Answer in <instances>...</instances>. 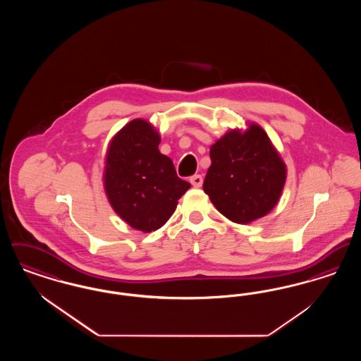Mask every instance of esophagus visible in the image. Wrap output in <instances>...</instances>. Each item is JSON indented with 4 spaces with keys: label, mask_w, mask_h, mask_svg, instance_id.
Wrapping results in <instances>:
<instances>
[{
    "label": "esophagus",
    "mask_w": 361,
    "mask_h": 361,
    "mask_svg": "<svg viewBox=\"0 0 361 361\" xmlns=\"http://www.w3.org/2000/svg\"><path fill=\"white\" fill-rule=\"evenodd\" d=\"M189 181H190V184H192L195 188H200V187L203 185V177H202L200 174L192 176V177L189 178Z\"/></svg>",
    "instance_id": "34e87169"
}]
</instances>
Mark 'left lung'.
Instances as JSON below:
<instances>
[{"label":"left lung","mask_w":361,"mask_h":361,"mask_svg":"<svg viewBox=\"0 0 361 361\" xmlns=\"http://www.w3.org/2000/svg\"><path fill=\"white\" fill-rule=\"evenodd\" d=\"M203 189L216 209L234 224H247L275 208L287 178L284 161L256 123L230 130L209 149Z\"/></svg>","instance_id":"obj_1"}]
</instances>
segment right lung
<instances>
[{
	"mask_svg": "<svg viewBox=\"0 0 361 361\" xmlns=\"http://www.w3.org/2000/svg\"><path fill=\"white\" fill-rule=\"evenodd\" d=\"M159 142L152 123L134 119L112 137L105 155L108 202L126 224L143 233L166 224L190 188L177 176L172 159L159 153Z\"/></svg>",
	"mask_w": 361,
	"mask_h": 361,
	"instance_id": "add662e5",
	"label": "right lung"
}]
</instances>
